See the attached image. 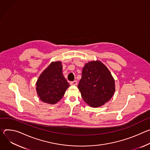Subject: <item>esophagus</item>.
Listing matches in <instances>:
<instances>
[{"label": "esophagus", "mask_w": 150, "mask_h": 150, "mask_svg": "<svg viewBox=\"0 0 150 150\" xmlns=\"http://www.w3.org/2000/svg\"><path fill=\"white\" fill-rule=\"evenodd\" d=\"M70 85H77V80H74L73 81H70Z\"/></svg>", "instance_id": "esophagus-1"}]
</instances>
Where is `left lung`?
Instances as JSON below:
<instances>
[{
    "label": "left lung",
    "instance_id": "8db88e82",
    "mask_svg": "<svg viewBox=\"0 0 150 150\" xmlns=\"http://www.w3.org/2000/svg\"><path fill=\"white\" fill-rule=\"evenodd\" d=\"M114 83L105 65L100 61H91L83 69L78 88L89 105L98 107L110 101L115 92Z\"/></svg>",
    "mask_w": 150,
    "mask_h": 150
}]
</instances>
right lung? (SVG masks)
<instances>
[{"label":"right lung","mask_w":150,"mask_h":150,"mask_svg":"<svg viewBox=\"0 0 150 150\" xmlns=\"http://www.w3.org/2000/svg\"><path fill=\"white\" fill-rule=\"evenodd\" d=\"M62 70L61 62H52L40 76L36 83V91L43 102L50 104L57 103L70 86Z\"/></svg>","instance_id":"right-lung-1"}]
</instances>
